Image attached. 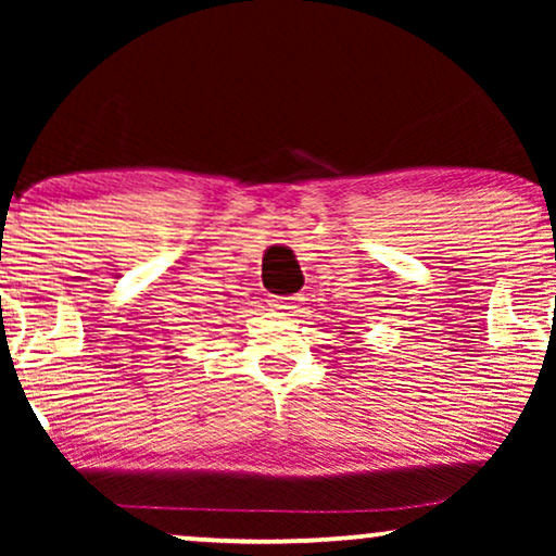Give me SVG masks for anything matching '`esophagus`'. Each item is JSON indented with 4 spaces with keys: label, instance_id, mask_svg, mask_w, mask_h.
I'll list each match as a JSON object with an SVG mask.
<instances>
[{
    "label": "esophagus",
    "instance_id": "1",
    "mask_svg": "<svg viewBox=\"0 0 556 556\" xmlns=\"http://www.w3.org/2000/svg\"><path fill=\"white\" fill-rule=\"evenodd\" d=\"M273 311H278L280 316H295V301L293 299H273Z\"/></svg>",
    "mask_w": 556,
    "mask_h": 556
}]
</instances>
